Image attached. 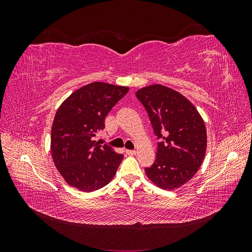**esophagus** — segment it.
Masks as SVG:
<instances>
[{
  "label": "esophagus",
  "mask_w": 252,
  "mask_h": 252,
  "mask_svg": "<svg viewBox=\"0 0 252 252\" xmlns=\"http://www.w3.org/2000/svg\"><path fill=\"white\" fill-rule=\"evenodd\" d=\"M126 152H127V155H129V156H135L136 155L135 150H126Z\"/></svg>",
  "instance_id": "1"
}]
</instances>
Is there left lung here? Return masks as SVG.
Listing matches in <instances>:
<instances>
[{
    "label": "left lung",
    "instance_id": "1",
    "mask_svg": "<svg viewBox=\"0 0 252 252\" xmlns=\"http://www.w3.org/2000/svg\"><path fill=\"white\" fill-rule=\"evenodd\" d=\"M136 97L144 105L158 139L156 161L145 168L159 188L185 185L200 169L207 148L204 120L195 106L179 91L161 84L140 88Z\"/></svg>",
    "mask_w": 252,
    "mask_h": 252
}]
</instances>
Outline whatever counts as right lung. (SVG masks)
Segmentation results:
<instances>
[{"mask_svg": "<svg viewBox=\"0 0 252 252\" xmlns=\"http://www.w3.org/2000/svg\"><path fill=\"white\" fill-rule=\"evenodd\" d=\"M128 90L127 86L94 82L73 91L57 110L50 151L58 171L69 186L93 192L114 178L123 155L101 146L94 136L103 130L105 117Z\"/></svg>", "mask_w": 252, "mask_h": 252, "instance_id": "add662e5", "label": "right lung"}]
</instances>
